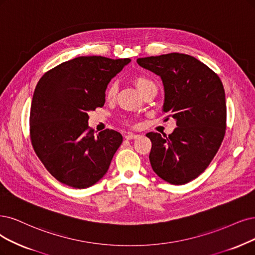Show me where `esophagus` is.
Returning a JSON list of instances; mask_svg holds the SVG:
<instances>
[{
  "label": "esophagus",
  "mask_w": 255,
  "mask_h": 255,
  "mask_svg": "<svg viewBox=\"0 0 255 255\" xmlns=\"http://www.w3.org/2000/svg\"><path fill=\"white\" fill-rule=\"evenodd\" d=\"M136 137H138V135L134 134V133H127V134H125V138L126 139H134Z\"/></svg>",
  "instance_id": "obj_1"
}]
</instances>
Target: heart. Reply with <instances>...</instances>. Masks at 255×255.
<instances>
[{
	"mask_svg": "<svg viewBox=\"0 0 255 255\" xmlns=\"http://www.w3.org/2000/svg\"><path fill=\"white\" fill-rule=\"evenodd\" d=\"M133 84L135 85V87L138 89V91L140 93H143L148 87L154 85L151 80H149L146 77H143V75H138V77H135L133 79ZM117 93H118V84L116 82H112L109 84V86L107 87V89L105 91V99L108 102L115 101L117 98Z\"/></svg>",
	"mask_w": 255,
	"mask_h": 255,
	"instance_id": "obj_1",
	"label": "heart"
}]
</instances>
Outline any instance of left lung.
Masks as SVG:
<instances>
[{"label":"left lung","instance_id":"obj_1","mask_svg":"<svg viewBox=\"0 0 255 255\" xmlns=\"http://www.w3.org/2000/svg\"><path fill=\"white\" fill-rule=\"evenodd\" d=\"M145 69L159 75L167 120L173 118L171 134L149 132V154L153 171L165 182L184 185L209 166L226 132V98L219 75L208 66L184 53H168L136 60Z\"/></svg>","mask_w":255,"mask_h":255}]
</instances>
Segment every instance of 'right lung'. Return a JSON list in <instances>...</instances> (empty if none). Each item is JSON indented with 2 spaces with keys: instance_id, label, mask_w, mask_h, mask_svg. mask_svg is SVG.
<instances>
[{
  "instance_id": "1",
  "label": "right lung",
  "mask_w": 255,
  "mask_h": 255,
  "mask_svg": "<svg viewBox=\"0 0 255 255\" xmlns=\"http://www.w3.org/2000/svg\"><path fill=\"white\" fill-rule=\"evenodd\" d=\"M130 61L79 56L47 71L37 83L30 108L31 144L59 182L84 189L106 174L123 136L112 129L94 134L88 111L104 106L107 85Z\"/></svg>"
}]
</instances>
